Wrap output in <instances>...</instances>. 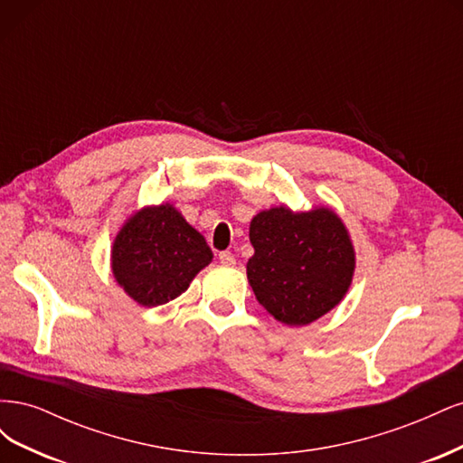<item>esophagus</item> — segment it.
<instances>
[{
  "label": "esophagus",
  "mask_w": 463,
  "mask_h": 463,
  "mask_svg": "<svg viewBox=\"0 0 463 463\" xmlns=\"http://www.w3.org/2000/svg\"><path fill=\"white\" fill-rule=\"evenodd\" d=\"M218 259H220V262L223 266H233L235 264V257L230 253V250H222V253L218 255Z\"/></svg>",
  "instance_id": "34e87169"
}]
</instances>
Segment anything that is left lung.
I'll use <instances>...</instances> for the list:
<instances>
[{
  "mask_svg": "<svg viewBox=\"0 0 463 463\" xmlns=\"http://www.w3.org/2000/svg\"><path fill=\"white\" fill-rule=\"evenodd\" d=\"M255 255L247 278L259 303L289 326L309 325L338 305L352 284L355 253L342 220L328 208L293 214L279 206L250 222Z\"/></svg>",
  "mask_w": 463,
  "mask_h": 463,
  "instance_id": "obj_1",
  "label": "left lung"
}]
</instances>
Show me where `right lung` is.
Returning <instances> with one entry per match:
<instances>
[{"label": "right lung", "instance_id": "right-lung-1", "mask_svg": "<svg viewBox=\"0 0 463 463\" xmlns=\"http://www.w3.org/2000/svg\"><path fill=\"white\" fill-rule=\"evenodd\" d=\"M210 260L204 237L172 204L148 206L129 218L111 250L116 279L143 307L181 296Z\"/></svg>", "mask_w": 463, "mask_h": 463}]
</instances>
